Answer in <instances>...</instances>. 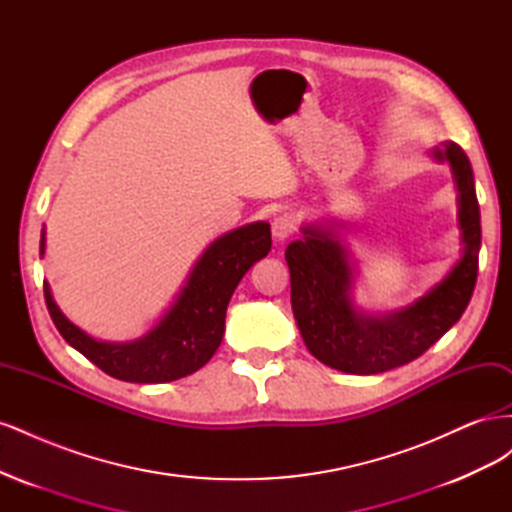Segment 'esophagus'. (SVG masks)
<instances>
[{
	"label": "esophagus",
	"mask_w": 512,
	"mask_h": 512,
	"mask_svg": "<svg viewBox=\"0 0 512 512\" xmlns=\"http://www.w3.org/2000/svg\"><path fill=\"white\" fill-rule=\"evenodd\" d=\"M271 230H273V237L277 241H284L297 232V220H294V215H290V213H282L273 220Z\"/></svg>",
	"instance_id": "1"
}]
</instances>
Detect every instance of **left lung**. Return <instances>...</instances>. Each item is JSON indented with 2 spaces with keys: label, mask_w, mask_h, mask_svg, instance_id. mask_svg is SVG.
<instances>
[{
  "label": "left lung",
  "mask_w": 512,
  "mask_h": 512,
  "mask_svg": "<svg viewBox=\"0 0 512 512\" xmlns=\"http://www.w3.org/2000/svg\"><path fill=\"white\" fill-rule=\"evenodd\" d=\"M433 158L448 162L459 192L463 230L461 260L425 297L397 314H359L350 301L352 269L331 232L303 228V239L286 247L290 301L307 350L346 374H380L418 359L466 312L478 275L480 211L472 166L457 143H442Z\"/></svg>",
  "instance_id": "left-lung-1"
}]
</instances>
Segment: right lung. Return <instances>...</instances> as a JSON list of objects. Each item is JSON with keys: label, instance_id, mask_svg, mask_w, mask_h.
<instances>
[{"label": "right lung", "instance_id": "obj_1", "mask_svg": "<svg viewBox=\"0 0 512 512\" xmlns=\"http://www.w3.org/2000/svg\"><path fill=\"white\" fill-rule=\"evenodd\" d=\"M271 250V228L256 222L213 241L198 258L173 307L145 337L130 344H106L89 337L59 312L44 284V299L66 342L123 382L158 384L194 374L218 350L224 337L226 307L241 277ZM44 254V230L40 239Z\"/></svg>", "mask_w": 512, "mask_h": 512}]
</instances>
